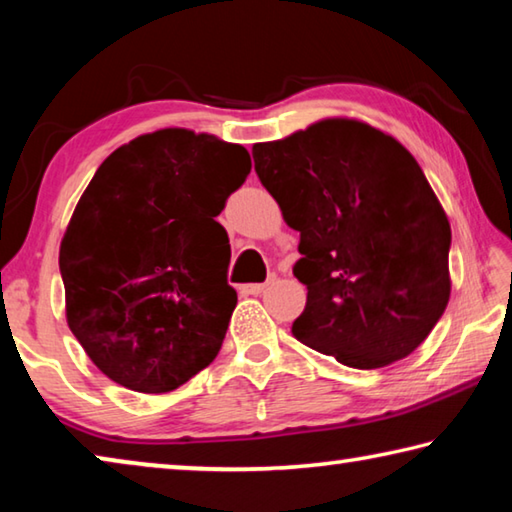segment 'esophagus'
<instances>
[{
	"instance_id": "34e87169",
	"label": "esophagus",
	"mask_w": 512,
	"mask_h": 512,
	"mask_svg": "<svg viewBox=\"0 0 512 512\" xmlns=\"http://www.w3.org/2000/svg\"><path fill=\"white\" fill-rule=\"evenodd\" d=\"M268 287V282H262V284H241L239 291L244 293V296H259V293H264Z\"/></svg>"
}]
</instances>
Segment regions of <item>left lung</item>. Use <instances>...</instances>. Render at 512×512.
Returning <instances> with one entry per match:
<instances>
[{
	"label": "left lung",
	"mask_w": 512,
	"mask_h": 512,
	"mask_svg": "<svg viewBox=\"0 0 512 512\" xmlns=\"http://www.w3.org/2000/svg\"><path fill=\"white\" fill-rule=\"evenodd\" d=\"M253 158L300 232L293 275L307 305L293 336L359 370L409 357L452 293V228L413 155L379 128L329 117L255 144Z\"/></svg>",
	"instance_id": "obj_1"
}]
</instances>
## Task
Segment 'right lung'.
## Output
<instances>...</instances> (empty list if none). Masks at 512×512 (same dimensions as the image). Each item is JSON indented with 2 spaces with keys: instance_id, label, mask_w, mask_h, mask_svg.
<instances>
[{
  "instance_id": "add662e5",
  "label": "right lung",
  "mask_w": 512,
  "mask_h": 512,
  "mask_svg": "<svg viewBox=\"0 0 512 512\" xmlns=\"http://www.w3.org/2000/svg\"><path fill=\"white\" fill-rule=\"evenodd\" d=\"M250 155L187 128L112 151L60 241L65 314L94 366L137 393H169L221 350L237 291L216 221Z\"/></svg>"
}]
</instances>
